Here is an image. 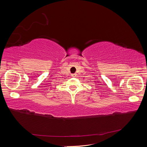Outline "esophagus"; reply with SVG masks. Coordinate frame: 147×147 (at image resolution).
Wrapping results in <instances>:
<instances>
[{
    "mask_svg": "<svg viewBox=\"0 0 147 147\" xmlns=\"http://www.w3.org/2000/svg\"><path fill=\"white\" fill-rule=\"evenodd\" d=\"M76 74H72V77H76Z\"/></svg>",
    "mask_w": 147,
    "mask_h": 147,
    "instance_id": "esophagus-1",
    "label": "esophagus"
}]
</instances>
